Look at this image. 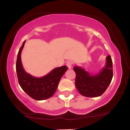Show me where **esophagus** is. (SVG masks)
<instances>
[{
	"instance_id": "34e87169",
	"label": "esophagus",
	"mask_w": 130,
	"mask_h": 130,
	"mask_svg": "<svg viewBox=\"0 0 130 130\" xmlns=\"http://www.w3.org/2000/svg\"><path fill=\"white\" fill-rule=\"evenodd\" d=\"M66 65H67V66L68 67V68H69V69H71L72 66V65H73V61H71V60H69V61H67Z\"/></svg>"
}]
</instances>
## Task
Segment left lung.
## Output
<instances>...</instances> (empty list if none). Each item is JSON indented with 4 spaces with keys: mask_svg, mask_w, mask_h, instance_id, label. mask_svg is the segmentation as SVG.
Segmentation results:
<instances>
[{
    "mask_svg": "<svg viewBox=\"0 0 130 130\" xmlns=\"http://www.w3.org/2000/svg\"><path fill=\"white\" fill-rule=\"evenodd\" d=\"M73 70L76 73L75 84L77 90L82 95L89 98L101 95L109 86L113 76L112 61L110 55L106 57L105 67L95 75H90L78 67H74Z\"/></svg>",
    "mask_w": 130,
    "mask_h": 130,
    "instance_id": "1",
    "label": "left lung"
}]
</instances>
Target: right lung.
Returning <instances> with one entry per match:
<instances>
[{"instance_id": "1", "label": "right lung", "mask_w": 130, "mask_h": 130, "mask_svg": "<svg viewBox=\"0 0 130 130\" xmlns=\"http://www.w3.org/2000/svg\"><path fill=\"white\" fill-rule=\"evenodd\" d=\"M26 41L18 52L16 61V72L21 87L31 98L41 101L51 98L56 92L60 78L67 70V66L58 67L46 75L36 78L24 71L21 63V53Z\"/></svg>"}]
</instances>
